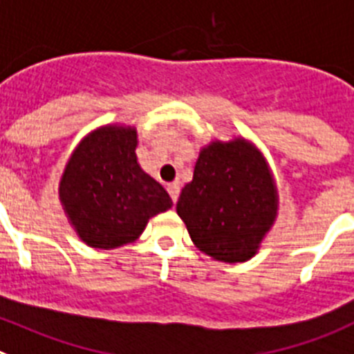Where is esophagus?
<instances>
[{
    "label": "esophagus",
    "mask_w": 354,
    "mask_h": 354,
    "mask_svg": "<svg viewBox=\"0 0 354 354\" xmlns=\"http://www.w3.org/2000/svg\"><path fill=\"white\" fill-rule=\"evenodd\" d=\"M167 192H169L171 199L176 203L178 196H180V185H178L176 181H173V183H167Z\"/></svg>",
    "instance_id": "1"
}]
</instances>
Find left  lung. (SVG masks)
Listing matches in <instances>:
<instances>
[{
  "instance_id": "8db88e82",
  "label": "left lung",
  "mask_w": 354,
  "mask_h": 354,
  "mask_svg": "<svg viewBox=\"0 0 354 354\" xmlns=\"http://www.w3.org/2000/svg\"><path fill=\"white\" fill-rule=\"evenodd\" d=\"M176 212L201 252L224 263L248 261L279 212L268 162L243 138L203 146Z\"/></svg>"
}]
</instances>
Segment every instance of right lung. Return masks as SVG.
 Segmentation results:
<instances>
[{"label": "right lung", "instance_id": "1", "mask_svg": "<svg viewBox=\"0 0 354 354\" xmlns=\"http://www.w3.org/2000/svg\"><path fill=\"white\" fill-rule=\"evenodd\" d=\"M136 148L133 127H98L66 162L59 201L88 247L111 250L132 243L151 216L173 206L164 187L141 169Z\"/></svg>", "mask_w": 354, "mask_h": 354}]
</instances>
